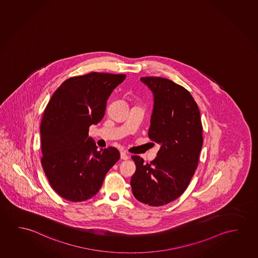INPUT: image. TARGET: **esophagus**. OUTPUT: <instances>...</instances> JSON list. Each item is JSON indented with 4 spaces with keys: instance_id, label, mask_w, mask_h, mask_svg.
I'll return each mask as SVG.
<instances>
[{
    "instance_id": "obj_1",
    "label": "esophagus",
    "mask_w": 258,
    "mask_h": 258,
    "mask_svg": "<svg viewBox=\"0 0 258 258\" xmlns=\"http://www.w3.org/2000/svg\"><path fill=\"white\" fill-rule=\"evenodd\" d=\"M130 158V155L127 154L126 152H120V159L121 160H127Z\"/></svg>"
}]
</instances>
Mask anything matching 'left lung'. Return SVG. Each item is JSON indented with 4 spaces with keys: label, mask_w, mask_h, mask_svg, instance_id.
<instances>
[{
    "label": "left lung",
    "mask_w": 258,
    "mask_h": 258,
    "mask_svg": "<svg viewBox=\"0 0 258 258\" xmlns=\"http://www.w3.org/2000/svg\"><path fill=\"white\" fill-rule=\"evenodd\" d=\"M140 80L154 93L149 139L161 147L150 163L133 155L132 193L151 206L167 205L186 190L199 165L203 127L199 106L185 87L160 77Z\"/></svg>",
    "instance_id": "left-lung-1"
}]
</instances>
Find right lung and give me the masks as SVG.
<instances>
[{
    "instance_id": "obj_1",
    "label": "right lung",
    "mask_w": 258,
    "mask_h": 258,
    "mask_svg": "<svg viewBox=\"0 0 258 258\" xmlns=\"http://www.w3.org/2000/svg\"><path fill=\"white\" fill-rule=\"evenodd\" d=\"M125 78L101 72L72 77L57 88L44 109L41 163L53 190L66 200L91 199L119 159L115 147L97 150L88 131L102 120L109 96Z\"/></svg>"
}]
</instances>
